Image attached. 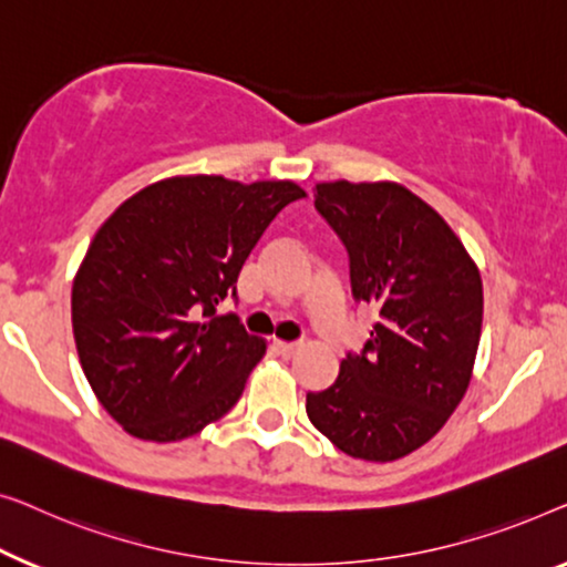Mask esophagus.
<instances>
[{
	"instance_id": "obj_1",
	"label": "esophagus",
	"mask_w": 567,
	"mask_h": 567,
	"mask_svg": "<svg viewBox=\"0 0 567 567\" xmlns=\"http://www.w3.org/2000/svg\"><path fill=\"white\" fill-rule=\"evenodd\" d=\"M275 349L277 352H280L282 357H292V354H298V344H292V341H275Z\"/></svg>"
}]
</instances>
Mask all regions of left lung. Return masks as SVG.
<instances>
[{"instance_id": "left-lung-1", "label": "left lung", "mask_w": 567, "mask_h": 567, "mask_svg": "<svg viewBox=\"0 0 567 567\" xmlns=\"http://www.w3.org/2000/svg\"><path fill=\"white\" fill-rule=\"evenodd\" d=\"M316 210L344 244L352 298L378 321L333 385L308 390V419L349 457H405L440 432L470 385L481 272L442 215L393 182L316 185Z\"/></svg>"}]
</instances>
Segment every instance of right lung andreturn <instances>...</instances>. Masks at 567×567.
I'll return each instance as SVG.
<instances>
[{"label": "right lung", "instance_id": "1", "mask_svg": "<svg viewBox=\"0 0 567 567\" xmlns=\"http://www.w3.org/2000/svg\"><path fill=\"white\" fill-rule=\"evenodd\" d=\"M292 182L174 177L125 200L97 230L71 287L76 352L94 395L127 434L179 442L234 409L265 354L236 313L244 261Z\"/></svg>", "mask_w": 567, "mask_h": 567}]
</instances>
